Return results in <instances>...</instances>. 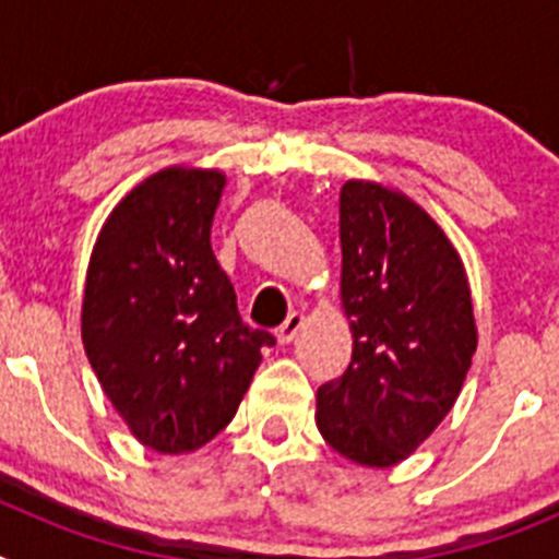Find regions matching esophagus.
Wrapping results in <instances>:
<instances>
[{
	"instance_id": "34e87169",
	"label": "esophagus",
	"mask_w": 559,
	"mask_h": 559,
	"mask_svg": "<svg viewBox=\"0 0 559 559\" xmlns=\"http://www.w3.org/2000/svg\"><path fill=\"white\" fill-rule=\"evenodd\" d=\"M302 324H305V316L302 313H290L288 319H285L283 322V328L276 330V338H280V344H290V341L296 338V335H299V330H302Z\"/></svg>"
}]
</instances>
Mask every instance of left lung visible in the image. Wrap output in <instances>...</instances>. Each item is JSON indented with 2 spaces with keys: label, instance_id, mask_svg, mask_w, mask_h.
Instances as JSON below:
<instances>
[{
  "label": "left lung",
  "instance_id": "1",
  "mask_svg": "<svg viewBox=\"0 0 559 559\" xmlns=\"http://www.w3.org/2000/svg\"><path fill=\"white\" fill-rule=\"evenodd\" d=\"M338 237L353 360L319 386L316 426L349 462L392 467L462 392L478 344L471 283L437 221L378 181L341 187Z\"/></svg>",
  "mask_w": 559,
  "mask_h": 559
}]
</instances>
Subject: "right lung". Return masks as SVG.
<instances>
[{
	"mask_svg": "<svg viewBox=\"0 0 559 559\" xmlns=\"http://www.w3.org/2000/svg\"><path fill=\"white\" fill-rule=\"evenodd\" d=\"M221 170L173 165L103 224L83 288L88 364L128 431L156 453L199 451L235 417L274 335L237 313L212 254Z\"/></svg>",
	"mask_w": 559,
	"mask_h": 559,
	"instance_id": "obj_1",
	"label": "right lung"
}]
</instances>
